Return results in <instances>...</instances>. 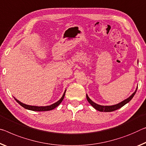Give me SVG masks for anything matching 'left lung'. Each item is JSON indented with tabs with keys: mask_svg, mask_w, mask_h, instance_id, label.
Wrapping results in <instances>:
<instances>
[{
	"mask_svg": "<svg viewBox=\"0 0 146 146\" xmlns=\"http://www.w3.org/2000/svg\"><path fill=\"white\" fill-rule=\"evenodd\" d=\"M138 87L136 88V90L135 91V92L131 95V96H129L128 98L125 99L123 101H121V103H119L118 104H116V105H111V106H103V105H98V104H97L96 103H94L93 101H92L91 99H90V98L88 97V96L86 94V99L88 101L89 103L93 107L95 108V109H96L97 110H99L100 111V112H112V111H114V110H116L117 109H119V108H121L122 106H123L125 105H126L127 103H128L129 101H130L135 96L136 92V90H137Z\"/></svg>",
	"mask_w": 146,
	"mask_h": 146,
	"instance_id": "8db88e82",
	"label": "left lung"
}]
</instances>
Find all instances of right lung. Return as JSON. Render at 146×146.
I'll list each match as a JSON object with an SVG mask.
<instances>
[{
	"mask_svg": "<svg viewBox=\"0 0 146 146\" xmlns=\"http://www.w3.org/2000/svg\"><path fill=\"white\" fill-rule=\"evenodd\" d=\"M66 90H65L63 96H62V98L60 99V100L58 101L57 102L53 103L50 105L45 106L28 105H26V104H24V103H21V101H19V100H17V99H15V98H14V99H15V100L17 101V102L19 103L21 106H22L23 108H26V109H27V110H32V111H38V112H40V111H48V110H51L52 109H54V108L57 107V106L62 103V101H63V99L64 98L65 94H66Z\"/></svg>",
	"mask_w": 146,
	"mask_h": 146,
	"instance_id": "right-lung-1",
	"label": "right lung"
}]
</instances>
